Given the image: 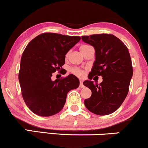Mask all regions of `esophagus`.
I'll list each match as a JSON object with an SVG mask.
<instances>
[{
	"mask_svg": "<svg viewBox=\"0 0 148 148\" xmlns=\"http://www.w3.org/2000/svg\"><path fill=\"white\" fill-rule=\"evenodd\" d=\"M79 87L81 88H84V85L83 84V81L82 80H80V85H79Z\"/></svg>",
	"mask_w": 148,
	"mask_h": 148,
	"instance_id": "obj_1",
	"label": "esophagus"
}]
</instances>
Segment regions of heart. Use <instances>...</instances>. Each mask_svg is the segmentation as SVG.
I'll use <instances>...</instances> for the list:
<instances>
[{
	"mask_svg": "<svg viewBox=\"0 0 148 148\" xmlns=\"http://www.w3.org/2000/svg\"><path fill=\"white\" fill-rule=\"evenodd\" d=\"M90 47H91V46L82 45L81 46V47H80V51H81V52L82 53H84L85 51H86V49H88V48H90ZM69 54H70V51H68L65 54V58H68ZM71 72H72L74 74H75L76 76H79V77H83V76L85 75L84 71L83 70V69L78 68V67H73V68L71 69Z\"/></svg>",
	"mask_w": 148,
	"mask_h": 148,
	"instance_id": "b5f03b06",
	"label": "heart"
}]
</instances>
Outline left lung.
Segmentation results:
<instances>
[{
	"mask_svg": "<svg viewBox=\"0 0 148 148\" xmlns=\"http://www.w3.org/2000/svg\"><path fill=\"white\" fill-rule=\"evenodd\" d=\"M81 40L95 49V61L89 73L90 80L84 85L91 90L92 95L85 99L86 108L99 115L111 114L121 106L128 94L133 75L132 60L126 45L111 34H97L81 37ZM101 75L99 85L91 81Z\"/></svg>",
	"mask_w": 148,
	"mask_h": 148,
	"instance_id": "1",
	"label": "left lung"
}]
</instances>
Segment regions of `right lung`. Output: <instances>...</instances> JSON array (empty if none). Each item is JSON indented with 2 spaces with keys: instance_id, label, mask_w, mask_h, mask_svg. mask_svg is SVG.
I'll use <instances>...</instances> for the list:
<instances>
[{
  "instance_id": "obj_1",
  "label": "right lung",
  "mask_w": 148,
  "mask_h": 148,
  "mask_svg": "<svg viewBox=\"0 0 148 148\" xmlns=\"http://www.w3.org/2000/svg\"><path fill=\"white\" fill-rule=\"evenodd\" d=\"M81 40L79 36L45 33L26 46L22 54L18 81L26 106L34 113L48 117L63 108L67 95L79 87L73 74L52 81L53 73L62 70L65 54Z\"/></svg>"
}]
</instances>
